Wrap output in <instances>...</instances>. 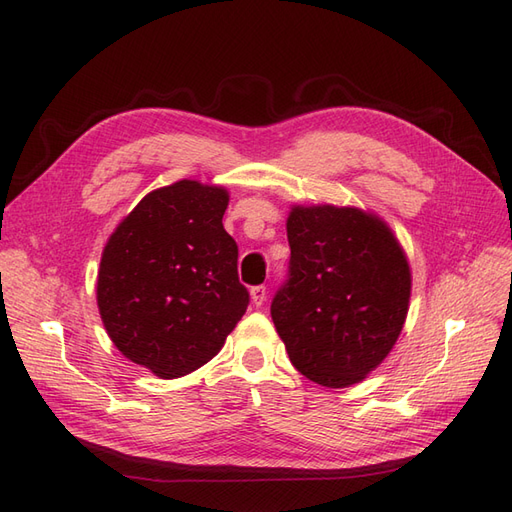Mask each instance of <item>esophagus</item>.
<instances>
[{"instance_id":"obj_1","label":"esophagus","mask_w":512,"mask_h":512,"mask_svg":"<svg viewBox=\"0 0 512 512\" xmlns=\"http://www.w3.org/2000/svg\"><path fill=\"white\" fill-rule=\"evenodd\" d=\"M250 294H252V303H254L256 307H260L262 303L267 301V288H265V286H254V288L250 290Z\"/></svg>"}]
</instances>
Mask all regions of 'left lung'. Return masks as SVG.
Masks as SVG:
<instances>
[{
	"mask_svg": "<svg viewBox=\"0 0 512 512\" xmlns=\"http://www.w3.org/2000/svg\"><path fill=\"white\" fill-rule=\"evenodd\" d=\"M288 280L271 318L292 365L329 389L361 382L395 346L410 265L380 218L354 207H292Z\"/></svg>",
	"mask_w": 512,
	"mask_h": 512,
	"instance_id": "left-lung-1",
	"label": "left lung"
}]
</instances>
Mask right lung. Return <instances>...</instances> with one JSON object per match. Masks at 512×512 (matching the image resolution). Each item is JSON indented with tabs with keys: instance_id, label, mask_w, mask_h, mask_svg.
Masks as SVG:
<instances>
[{
	"instance_id": "add662e5",
	"label": "right lung",
	"mask_w": 512,
	"mask_h": 512,
	"mask_svg": "<svg viewBox=\"0 0 512 512\" xmlns=\"http://www.w3.org/2000/svg\"><path fill=\"white\" fill-rule=\"evenodd\" d=\"M228 192L183 179L149 192L108 239L98 309L136 365L170 380L218 354L250 305L237 243L224 230Z\"/></svg>"
}]
</instances>
